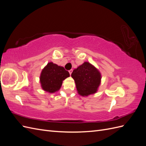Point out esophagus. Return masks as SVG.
Here are the masks:
<instances>
[{
  "instance_id": "esophagus-1",
  "label": "esophagus",
  "mask_w": 146,
  "mask_h": 146,
  "mask_svg": "<svg viewBox=\"0 0 146 146\" xmlns=\"http://www.w3.org/2000/svg\"><path fill=\"white\" fill-rule=\"evenodd\" d=\"M72 71H73V70H72V69H70V70H69V72L70 75H71V74H72Z\"/></svg>"
}]
</instances>
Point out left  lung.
Returning a JSON list of instances; mask_svg holds the SVG:
<instances>
[{
	"label": "left lung",
	"instance_id": "obj_1",
	"mask_svg": "<svg viewBox=\"0 0 146 146\" xmlns=\"http://www.w3.org/2000/svg\"><path fill=\"white\" fill-rule=\"evenodd\" d=\"M71 77L76 83L78 93L82 96L96 93L101 82L100 72L88 62H85L75 69Z\"/></svg>",
	"mask_w": 146,
	"mask_h": 146
}]
</instances>
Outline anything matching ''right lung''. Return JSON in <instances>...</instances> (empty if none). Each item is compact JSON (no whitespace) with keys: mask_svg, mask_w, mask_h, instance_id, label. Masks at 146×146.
Masks as SVG:
<instances>
[{"mask_svg":"<svg viewBox=\"0 0 146 146\" xmlns=\"http://www.w3.org/2000/svg\"><path fill=\"white\" fill-rule=\"evenodd\" d=\"M69 76V72L62 66L50 62L42 70L39 79L42 90L53 93L60 89L63 81Z\"/></svg>","mask_w":146,"mask_h":146,"instance_id":"right-lung-1","label":"right lung"}]
</instances>
